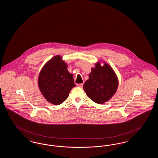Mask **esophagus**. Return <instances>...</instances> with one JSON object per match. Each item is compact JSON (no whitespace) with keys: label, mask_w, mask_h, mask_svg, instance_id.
<instances>
[{"label":"esophagus","mask_w":158,"mask_h":158,"mask_svg":"<svg viewBox=\"0 0 158 158\" xmlns=\"http://www.w3.org/2000/svg\"><path fill=\"white\" fill-rule=\"evenodd\" d=\"M83 85V83H77L76 85H77V86H78L79 88H82Z\"/></svg>","instance_id":"34e87169"}]
</instances>
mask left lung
<instances>
[{"mask_svg":"<svg viewBox=\"0 0 158 158\" xmlns=\"http://www.w3.org/2000/svg\"><path fill=\"white\" fill-rule=\"evenodd\" d=\"M118 85V78L112 68L104 63L99 62L91 69L89 79L83 85V89L94 102L101 104L110 100L115 94Z\"/></svg>","mask_w":158,"mask_h":158,"instance_id":"1","label":"left lung"}]
</instances>
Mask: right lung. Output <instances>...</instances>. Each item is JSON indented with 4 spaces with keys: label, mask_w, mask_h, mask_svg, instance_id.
Returning <instances> with one entry per match:
<instances>
[{
    "label": "right lung",
    "mask_w": 158,
    "mask_h": 158,
    "mask_svg": "<svg viewBox=\"0 0 158 158\" xmlns=\"http://www.w3.org/2000/svg\"><path fill=\"white\" fill-rule=\"evenodd\" d=\"M67 68V64L57 55L45 63L39 74L40 90L45 99L54 105L63 103L75 86L73 75Z\"/></svg>",
    "instance_id": "1"
}]
</instances>
